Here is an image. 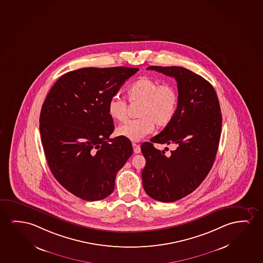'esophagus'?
<instances>
[{
    "label": "esophagus",
    "mask_w": 263,
    "mask_h": 263,
    "mask_svg": "<svg viewBox=\"0 0 263 263\" xmlns=\"http://www.w3.org/2000/svg\"><path fill=\"white\" fill-rule=\"evenodd\" d=\"M133 147H134V153H140L141 152V147H140V145L136 144V143H133Z\"/></svg>",
    "instance_id": "34e87169"
}]
</instances>
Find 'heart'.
Wrapping results in <instances>:
<instances>
[{
	"label": "heart",
	"instance_id": "1",
	"mask_svg": "<svg viewBox=\"0 0 263 263\" xmlns=\"http://www.w3.org/2000/svg\"><path fill=\"white\" fill-rule=\"evenodd\" d=\"M127 96L132 104H140L139 118L119 126L116 134L129 141H141L152 134L155 124L158 127L168 125L178 111V91L170 83L160 84L155 79L141 77L129 85ZM107 111L111 119L122 122L127 117L128 104L119 95H115L108 102Z\"/></svg>",
	"mask_w": 263,
	"mask_h": 263
}]
</instances>
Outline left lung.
Instances as JSON below:
<instances>
[{
  "mask_svg": "<svg viewBox=\"0 0 263 263\" xmlns=\"http://www.w3.org/2000/svg\"><path fill=\"white\" fill-rule=\"evenodd\" d=\"M148 70L175 78L178 106L172 122L160 134L143 142L142 171L145 192L160 202H175L196 190L215 162L222 129V112L213 85L181 67H148ZM153 143L174 144L168 156ZM166 149V148H165Z\"/></svg>",
  "mask_w": 263,
  "mask_h": 263,
  "instance_id": "1",
  "label": "left lung"
}]
</instances>
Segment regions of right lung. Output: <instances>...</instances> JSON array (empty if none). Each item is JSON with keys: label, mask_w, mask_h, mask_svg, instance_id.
<instances>
[{"label": "right lung", "mask_w": 263, "mask_h": 263, "mask_svg": "<svg viewBox=\"0 0 263 263\" xmlns=\"http://www.w3.org/2000/svg\"><path fill=\"white\" fill-rule=\"evenodd\" d=\"M139 68L85 67L70 71L48 92L40 132L52 174L85 201L110 196L115 177L133 154L129 140L110 139L115 129L107 104Z\"/></svg>", "instance_id": "add662e5"}]
</instances>
